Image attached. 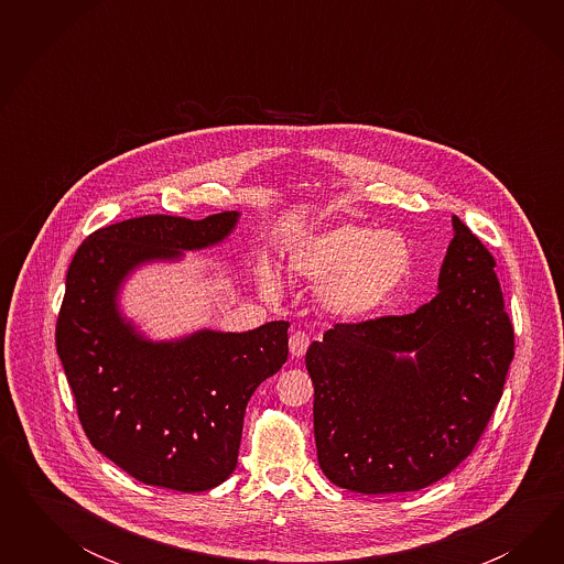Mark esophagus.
<instances>
[{
  "instance_id": "1",
  "label": "esophagus",
  "mask_w": 564,
  "mask_h": 564,
  "mask_svg": "<svg viewBox=\"0 0 564 564\" xmlns=\"http://www.w3.org/2000/svg\"><path fill=\"white\" fill-rule=\"evenodd\" d=\"M307 345H310V337L304 330H295L290 337V351L291 356L302 358L306 354Z\"/></svg>"
}]
</instances>
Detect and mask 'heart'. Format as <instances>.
Segmentation results:
<instances>
[{
  "label": "heart",
  "instance_id": "obj_1",
  "mask_svg": "<svg viewBox=\"0 0 564 564\" xmlns=\"http://www.w3.org/2000/svg\"><path fill=\"white\" fill-rule=\"evenodd\" d=\"M290 271L321 285L323 306L341 318H368L393 302L411 271V248L397 231L364 225H337L300 243L290 257ZM260 288L279 291L276 274L264 267Z\"/></svg>",
  "mask_w": 564,
  "mask_h": 564
}]
</instances>
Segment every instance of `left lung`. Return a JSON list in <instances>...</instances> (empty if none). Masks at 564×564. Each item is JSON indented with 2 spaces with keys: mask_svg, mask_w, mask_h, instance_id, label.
I'll return each instance as SVG.
<instances>
[{
  "mask_svg": "<svg viewBox=\"0 0 564 564\" xmlns=\"http://www.w3.org/2000/svg\"><path fill=\"white\" fill-rule=\"evenodd\" d=\"M453 229L434 300L335 325L307 347L318 463L339 488L393 495L443 479L502 397L514 333L496 260L459 217Z\"/></svg>",
  "mask_w": 564,
  "mask_h": 564,
  "instance_id": "left-lung-1",
  "label": "left lung"
}]
</instances>
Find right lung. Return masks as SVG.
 Returning a JSON list of instances; mask_svg holds the SVG:
<instances>
[{
    "instance_id": "right-lung-1",
    "label": "right lung",
    "mask_w": 564,
    "mask_h": 564,
    "mask_svg": "<svg viewBox=\"0 0 564 564\" xmlns=\"http://www.w3.org/2000/svg\"><path fill=\"white\" fill-rule=\"evenodd\" d=\"M238 219V210L128 219L90 234L69 262L55 347L78 420L90 444L142 484L205 492L229 478L246 405L288 359L285 321L154 343L118 310L137 267L219 243Z\"/></svg>"
}]
</instances>
